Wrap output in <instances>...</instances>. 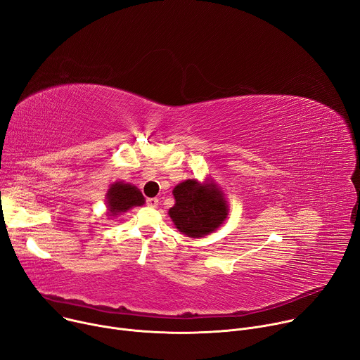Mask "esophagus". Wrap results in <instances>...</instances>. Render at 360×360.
<instances>
[{"mask_svg":"<svg viewBox=\"0 0 360 360\" xmlns=\"http://www.w3.org/2000/svg\"><path fill=\"white\" fill-rule=\"evenodd\" d=\"M146 204H148V207H150V208H156V207L159 205V200H158V198H148V200H146Z\"/></svg>","mask_w":360,"mask_h":360,"instance_id":"1","label":"esophagus"}]
</instances>
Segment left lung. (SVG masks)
<instances>
[{"instance_id": "left-lung-1", "label": "left lung", "mask_w": 360, "mask_h": 360, "mask_svg": "<svg viewBox=\"0 0 360 360\" xmlns=\"http://www.w3.org/2000/svg\"><path fill=\"white\" fill-rule=\"evenodd\" d=\"M172 193L175 205L168 214L178 230L191 238L214 233L226 219V201L214 184L186 179L178 184Z\"/></svg>"}]
</instances>
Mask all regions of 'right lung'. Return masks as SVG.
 Instances as JSON below:
<instances>
[{
  "label": "right lung",
  "mask_w": 360,
  "mask_h": 360,
  "mask_svg": "<svg viewBox=\"0 0 360 360\" xmlns=\"http://www.w3.org/2000/svg\"><path fill=\"white\" fill-rule=\"evenodd\" d=\"M145 204V198L142 192L130 184L124 182H115L110 185L106 193V205H108V215L116 217L122 212L134 207H141Z\"/></svg>",
  "instance_id": "obj_1"
}]
</instances>
